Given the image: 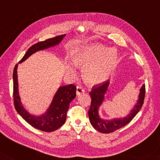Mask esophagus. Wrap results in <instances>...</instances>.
Wrapping results in <instances>:
<instances>
[{
	"mask_svg": "<svg viewBox=\"0 0 160 160\" xmlns=\"http://www.w3.org/2000/svg\"><path fill=\"white\" fill-rule=\"evenodd\" d=\"M84 88L82 87H77V90H76V94L77 95H80V94L84 92Z\"/></svg>",
	"mask_w": 160,
	"mask_h": 160,
	"instance_id": "esophagus-1",
	"label": "esophagus"
}]
</instances>
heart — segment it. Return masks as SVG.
<instances>
[{
	"instance_id": "obj_1",
	"label": "heart",
	"mask_w": 160,
	"mask_h": 160,
	"mask_svg": "<svg viewBox=\"0 0 160 160\" xmlns=\"http://www.w3.org/2000/svg\"><path fill=\"white\" fill-rule=\"evenodd\" d=\"M117 53L102 45L85 46L76 55L74 62L83 69V78L87 84L93 86L106 80L114 68ZM71 73H73L72 69Z\"/></svg>"
}]
</instances>
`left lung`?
<instances>
[{"mask_svg":"<svg viewBox=\"0 0 160 160\" xmlns=\"http://www.w3.org/2000/svg\"><path fill=\"white\" fill-rule=\"evenodd\" d=\"M108 80L104 81L102 83L94 85L92 87L91 91L89 92L91 98V105L88 112L89 120H90L92 127L99 132L103 133L114 132V131L128 124L135 117L136 115L138 114L141 109V108H142L144 103V96H145L146 92L145 85H143L140 88L138 101L128 116L123 118H120V119L114 118V119L110 121L103 120L99 117L98 108L103 101L104 94L107 91L108 87Z\"/></svg>","mask_w":160,"mask_h":160,"instance_id":"obj_1","label":"left lung"}]
</instances>
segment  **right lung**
Listing matches in <instances>:
<instances>
[{"label":"right lung","instance_id":"right-lung-1","mask_svg":"<svg viewBox=\"0 0 160 160\" xmlns=\"http://www.w3.org/2000/svg\"><path fill=\"white\" fill-rule=\"evenodd\" d=\"M65 36V35H58L34 44L28 48V50L19 62H23L37 51L46 49V48L58 44ZM17 68L18 64L15 66L13 73V96L14 107L18 113L28 124L41 131L51 132L60 128L66 121L67 112L69 108V103L76 96V87L72 84L61 87L58 89L57 93L55 94L53 101L48 108L47 112L42 116H33V115L30 114L24 108L20 102V98L19 94H18Z\"/></svg>","mask_w":160,"mask_h":160}]
</instances>
